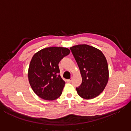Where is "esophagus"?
Here are the masks:
<instances>
[{
	"mask_svg": "<svg viewBox=\"0 0 131 131\" xmlns=\"http://www.w3.org/2000/svg\"><path fill=\"white\" fill-rule=\"evenodd\" d=\"M72 81V78L69 79V80H67V81L68 82V83H70V82Z\"/></svg>",
	"mask_w": 131,
	"mask_h": 131,
	"instance_id": "obj_1",
	"label": "esophagus"
}]
</instances>
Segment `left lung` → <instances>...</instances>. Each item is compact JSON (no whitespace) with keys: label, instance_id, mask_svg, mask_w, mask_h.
Instances as JSON below:
<instances>
[{"label":"left lung","instance_id":"obj_1","mask_svg":"<svg viewBox=\"0 0 131 131\" xmlns=\"http://www.w3.org/2000/svg\"><path fill=\"white\" fill-rule=\"evenodd\" d=\"M70 49L78 65L82 77L77 94L84 99H93L102 92L108 80V69L105 55L97 48L87 44Z\"/></svg>","mask_w":131,"mask_h":131}]
</instances>
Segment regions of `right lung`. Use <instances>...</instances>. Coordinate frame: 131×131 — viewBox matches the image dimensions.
I'll return each instance as SVG.
<instances>
[{
    "instance_id": "right-lung-1",
    "label": "right lung",
    "mask_w": 131,
    "mask_h": 131,
    "mask_svg": "<svg viewBox=\"0 0 131 131\" xmlns=\"http://www.w3.org/2000/svg\"><path fill=\"white\" fill-rule=\"evenodd\" d=\"M69 53L67 48L51 47L42 49L33 56L28 69V79L37 96L48 101L61 96L65 82L59 74L58 64Z\"/></svg>"
}]
</instances>
